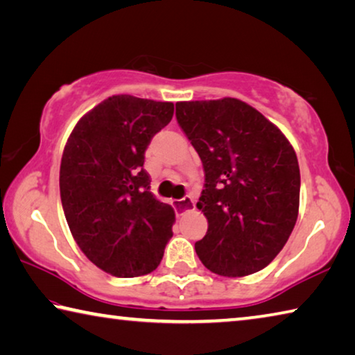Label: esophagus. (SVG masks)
I'll return each mask as SVG.
<instances>
[{
    "instance_id": "obj_1",
    "label": "esophagus",
    "mask_w": 355,
    "mask_h": 355,
    "mask_svg": "<svg viewBox=\"0 0 355 355\" xmlns=\"http://www.w3.org/2000/svg\"><path fill=\"white\" fill-rule=\"evenodd\" d=\"M196 207V202L191 196H186L180 200H173V208H175L177 214H184L186 211H191Z\"/></svg>"
}]
</instances>
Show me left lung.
Returning a JSON list of instances; mask_svg holds the SVG:
<instances>
[{"label":"left lung","instance_id":"left-lung-1","mask_svg":"<svg viewBox=\"0 0 355 355\" xmlns=\"http://www.w3.org/2000/svg\"><path fill=\"white\" fill-rule=\"evenodd\" d=\"M177 120L199 153L208 219L196 252L209 271L244 277L266 268L290 238L299 213L300 172L290 141L238 98L178 101Z\"/></svg>","mask_w":355,"mask_h":355}]
</instances>
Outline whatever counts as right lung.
I'll return each mask as SVG.
<instances>
[{
  "label": "right lung",
  "mask_w": 355,
  "mask_h": 355,
  "mask_svg": "<svg viewBox=\"0 0 355 355\" xmlns=\"http://www.w3.org/2000/svg\"><path fill=\"white\" fill-rule=\"evenodd\" d=\"M173 103L112 95L80 119L65 144L59 188L65 219L83 254L116 277L158 268L175 211L150 192L144 169L152 137Z\"/></svg>",
  "instance_id": "obj_1"
}]
</instances>
